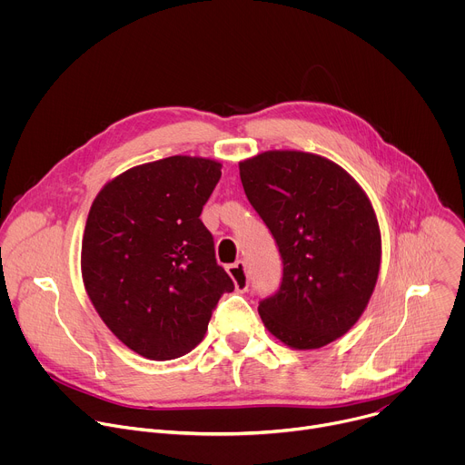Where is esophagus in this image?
Instances as JSON below:
<instances>
[{
	"label": "esophagus",
	"mask_w": 465,
	"mask_h": 465,
	"mask_svg": "<svg viewBox=\"0 0 465 465\" xmlns=\"http://www.w3.org/2000/svg\"><path fill=\"white\" fill-rule=\"evenodd\" d=\"M228 274L232 276V280H233V283H235V289H237V291H248V287H250V276H248L246 262H244V261H235L233 264H230V267H228Z\"/></svg>",
	"instance_id": "esophagus-1"
}]
</instances>
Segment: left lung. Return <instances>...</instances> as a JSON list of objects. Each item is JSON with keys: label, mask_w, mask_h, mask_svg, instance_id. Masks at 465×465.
<instances>
[{"label": "left lung", "mask_w": 465, "mask_h": 465, "mask_svg": "<svg viewBox=\"0 0 465 465\" xmlns=\"http://www.w3.org/2000/svg\"><path fill=\"white\" fill-rule=\"evenodd\" d=\"M239 169L283 262L278 291L259 302L262 323L296 350L337 341L379 276L381 233L368 196L342 167L309 153H262Z\"/></svg>", "instance_id": "8db88e82"}]
</instances>
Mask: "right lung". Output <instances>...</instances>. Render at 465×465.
Here are the masks:
<instances>
[{
  "mask_svg": "<svg viewBox=\"0 0 465 465\" xmlns=\"http://www.w3.org/2000/svg\"><path fill=\"white\" fill-rule=\"evenodd\" d=\"M221 163L169 156L119 174L92 204L83 239L86 292L112 333L153 361L189 353L233 282L201 213Z\"/></svg>",
  "mask_w": 465,
  "mask_h": 465,
  "instance_id": "obj_1",
  "label": "right lung"
}]
</instances>
